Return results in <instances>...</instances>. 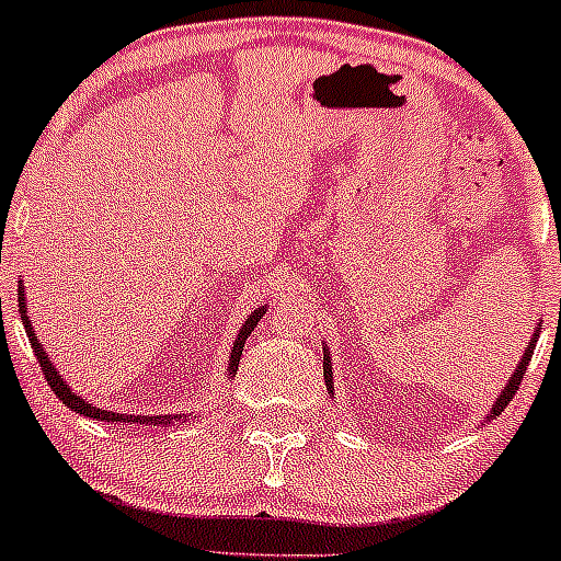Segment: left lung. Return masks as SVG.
Listing matches in <instances>:
<instances>
[{
    "instance_id": "obj_1",
    "label": "left lung",
    "mask_w": 561,
    "mask_h": 561,
    "mask_svg": "<svg viewBox=\"0 0 561 561\" xmlns=\"http://www.w3.org/2000/svg\"><path fill=\"white\" fill-rule=\"evenodd\" d=\"M540 323H542V321H540ZM540 323H538V327H535V332H533V340H529V345H527V351H524L522 362H518L516 369H513V375H511V378H507V383L502 386V391H500V394H496V400H494L492 410H489L486 421L496 419V415H500L502 410H505L507 402L513 400V394H516V391H518V386H522V378H524V373H527V367H529V359H533L535 343H538V337H540ZM323 383H327V391H329V397H334V380H332V354H329V348H323Z\"/></svg>"
}]
</instances>
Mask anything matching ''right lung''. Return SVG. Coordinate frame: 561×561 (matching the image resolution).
Returning <instances> with one entry per match:
<instances>
[{
    "label": "right lung",
    "instance_id": "add662e5",
    "mask_svg": "<svg viewBox=\"0 0 561 561\" xmlns=\"http://www.w3.org/2000/svg\"><path fill=\"white\" fill-rule=\"evenodd\" d=\"M26 294H23V280L19 283V310H21V321H23V329H26V334H28V343H32V348H34V356H37V362H39V367H43V375L45 378H48V386L50 389H54V394L59 397L61 402H65L67 408H72L75 413H80V415H85V419H96V421H105V424H137V426H175V421H188L186 415H129V413H113V410H105V408H100V405H94V402H89V400H83V397L80 394H75L72 389H69V383L65 380V375H59V369L54 367V362H50V356L45 354V348H43V343H39L37 337H34V329H32V321H28V316H26ZM264 310H267V305H262V308L259 310H253L251 316H248L245 319V323H242L240 327V332H238V337H234V343H232V354H229V373H227V378H234V375H238V367H240V356H242V348H245V340L251 337V332H253V327H256L259 323V319H262L264 316ZM196 419V415H194Z\"/></svg>",
    "mask_w": 561,
    "mask_h": 561
}]
</instances>
